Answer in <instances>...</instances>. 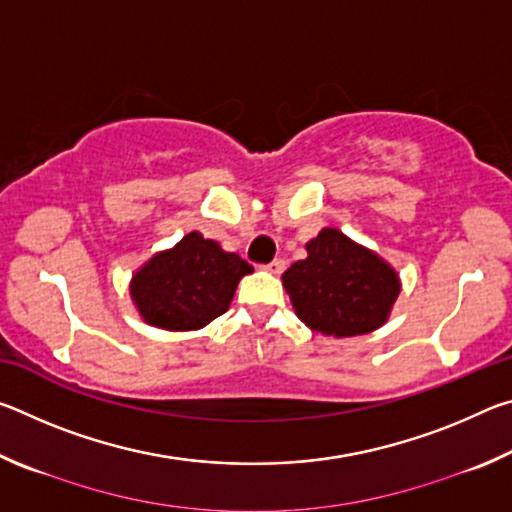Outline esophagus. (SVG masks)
<instances>
[{"label":"esophagus","mask_w":512,"mask_h":512,"mask_svg":"<svg viewBox=\"0 0 512 512\" xmlns=\"http://www.w3.org/2000/svg\"><path fill=\"white\" fill-rule=\"evenodd\" d=\"M284 266H287V262H284V259H273L271 264L264 266V271L266 273H273V275H280L284 271Z\"/></svg>","instance_id":"1"}]
</instances>
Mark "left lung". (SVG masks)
I'll list each match as a JSON object with an SVG mask.
<instances>
[{
  "label": "left lung",
  "instance_id": "1",
  "mask_svg": "<svg viewBox=\"0 0 512 512\" xmlns=\"http://www.w3.org/2000/svg\"><path fill=\"white\" fill-rule=\"evenodd\" d=\"M305 248L307 257L282 273V287L311 332L348 339L386 323L402 282L384 257L336 228H323Z\"/></svg>",
  "mask_w": 512,
  "mask_h": 512
}]
</instances>
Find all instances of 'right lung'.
<instances>
[{
	"label": "right lung",
	"mask_w": 512,
	"mask_h": 512,
	"mask_svg": "<svg viewBox=\"0 0 512 512\" xmlns=\"http://www.w3.org/2000/svg\"><path fill=\"white\" fill-rule=\"evenodd\" d=\"M253 266L219 241L189 232L160 250L131 277V300L146 325L167 332H194L225 314L237 284Z\"/></svg>",
	"instance_id": "right-lung-1"
}]
</instances>
